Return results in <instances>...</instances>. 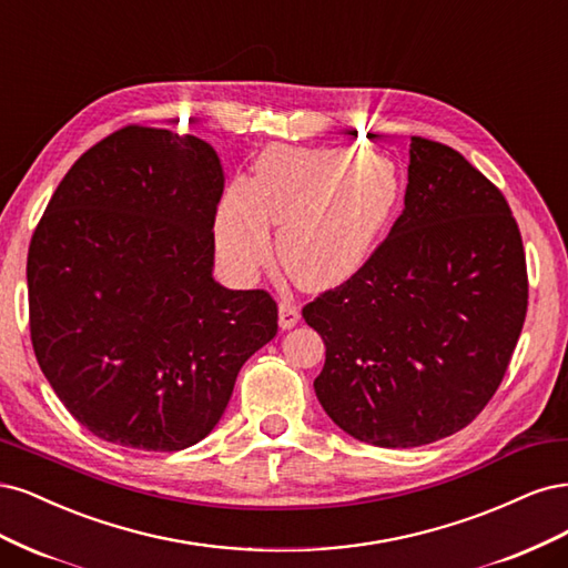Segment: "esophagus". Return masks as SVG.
<instances>
[{"instance_id": "obj_1", "label": "esophagus", "mask_w": 568, "mask_h": 568, "mask_svg": "<svg viewBox=\"0 0 568 568\" xmlns=\"http://www.w3.org/2000/svg\"><path fill=\"white\" fill-rule=\"evenodd\" d=\"M300 306L292 302V300H283L278 304V325L283 327V331H290V327H295L300 323Z\"/></svg>"}]
</instances>
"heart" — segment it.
<instances>
[{
	"label": "heart",
	"mask_w": 568,
	"mask_h": 568,
	"mask_svg": "<svg viewBox=\"0 0 568 568\" xmlns=\"http://www.w3.org/2000/svg\"><path fill=\"white\" fill-rule=\"evenodd\" d=\"M404 200V179L382 155L349 149L273 145L250 184L233 181L214 222L216 254L237 281L254 278L271 254L306 287L342 285L371 264Z\"/></svg>",
	"instance_id": "b5f03b06"
}]
</instances>
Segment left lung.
<instances>
[{
    "label": "left lung",
    "instance_id": "left-lung-1",
    "mask_svg": "<svg viewBox=\"0 0 568 568\" xmlns=\"http://www.w3.org/2000/svg\"><path fill=\"white\" fill-rule=\"evenodd\" d=\"M526 304L505 195L450 145L413 136L389 235L361 273L302 308L325 344L314 379L323 410L382 448L460 432L500 387Z\"/></svg>",
    "mask_w": 568,
    "mask_h": 568
}]
</instances>
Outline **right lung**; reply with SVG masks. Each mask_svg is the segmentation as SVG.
Masks as SVG:
<instances>
[{
  "mask_svg": "<svg viewBox=\"0 0 568 568\" xmlns=\"http://www.w3.org/2000/svg\"><path fill=\"white\" fill-rule=\"evenodd\" d=\"M224 170L203 139L130 124L72 164L28 250L30 339L68 413L103 442L184 450L278 333L266 290L212 276Z\"/></svg>",
  "mask_w": 568,
  "mask_h": 568,
  "instance_id": "1",
  "label": "right lung"
}]
</instances>
